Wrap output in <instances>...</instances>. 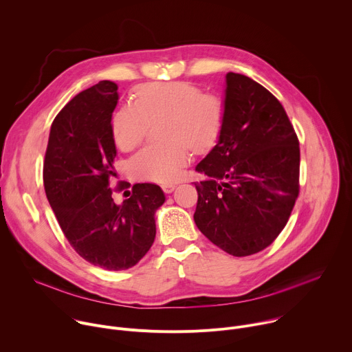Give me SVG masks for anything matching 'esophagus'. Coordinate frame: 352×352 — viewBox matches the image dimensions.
<instances>
[{
    "instance_id": "34e87169",
    "label": "esophagus",
    "mask_w": 352,
    "mask_h": 352,
    "mask_svg": "<svg viewBox=\"0 0 352 352\" xmlns=\"http://www.w3.org/2000/svg\"><path fill=\"white\" fill-rule=\"evenodd\" d=\"M162 188H163V190H164L166 193H171V192H174V189L177 188V185H175V184H164V185H162Z\"/></svg>"
}]
</instances>
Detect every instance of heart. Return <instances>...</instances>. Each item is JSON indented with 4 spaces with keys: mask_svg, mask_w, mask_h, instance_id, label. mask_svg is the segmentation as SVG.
I'll list each match as a JSON object with an SVG mask.
<instances>
[{
    "mask_svg": "<svg viewBox=\"0 0 352 352\" xmlns=\"http://www.w3.org/2000/svg\"><path fill=\"white\" fill-rule=\"evenodd\" d=\"M223 100L217 94L200 93L190 83L147 85L138 90L135 103L120 107L111 120L116 144L122 150L136 147L148 122L162 118L157 143L144 146L131 160L139 179L171 182L178 178L195 152L209 150L223 125Z\"/></svg>",
    "mask_w": 352,
    "mask_h": 352,
    "instance_id": "b5f03b06",
    "label": "heart"
}]
</instances>
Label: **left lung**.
Segmentation results:
<instances>
[{
    "label": "left lung",
    "instance_id": "left-lung-1",
    "mask_svg": "<svg viewBox=\"0 0 352 352\" xmlns=\"http://www.w3.org/2000/svg\"><path fill=\"white\" fill-rule=\"evenodd\" d=\"M216 146L195 170V224L232 256L267 248L298 197L299 142L278 100L245 75L228 72Z\"/></svg>",
    "mask_w": 352,
    "mask_h": 352
}]
</instances>
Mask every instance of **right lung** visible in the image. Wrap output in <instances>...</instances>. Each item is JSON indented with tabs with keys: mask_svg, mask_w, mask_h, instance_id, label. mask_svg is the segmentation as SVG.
<instances>
[{
	"mask_svg": "<svg viewBox=\"0 0 352 352\" xmlns=\"http://www.w3.org/2000/svg\"><path fill=\"white\" fill-rule=\"evenodd\" d=\"M118 98L111 80L76 94L50 129L43 168L50 206L72 248L89 263L114 272L147 254L156 238V212L166 202L155 184L133 185L132 196L120 205L113 200L111 120Z\"/></svg>",
	"mask_w": 352,
	"mask_h": 352,
	"instance_id": "add662e5",
	"label": "right lung"
}]
</instances>
